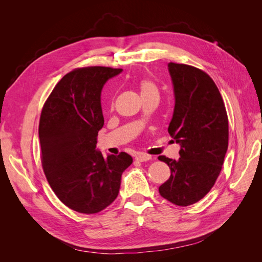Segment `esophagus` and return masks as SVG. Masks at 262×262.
I'll use <instances>...</instances> for the list:
<instances>
[{"mask_svg": "<svg viewBox=\"0 0 262 262\" xmlns=\"http://www.w3.org/2000/svg\"><path fill=\"white\" fill-rule=\"evenodd\" d=\"M136 160L139 162H147L149 160H152V156L146 155V154H138L136 156Z\"/></svg>", "mask_w": 262, "mask_h": 262, "instance_id": "1", "label": "esophagus"}]
</instances>
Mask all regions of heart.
Listing matches in <instances>:
<instances>
[{"label":"heart","mask_w":262,"mask_h":262,"mask_svg":"<svg viewBox=\"0 0 262 262\" xmlns=\"http://www.w3.org/2000/svg\"><path fill=\"white\" fill-rule=\"evenodd\" d=\"M139 90L141 93V96H146V95H150V94H158V90L156 84L149 80V78H142V80L139 82L138 84ZM114 102L113 100L110 101V106H113Z\"/></svg>","instance_id":"obj_1"}]
</instances>
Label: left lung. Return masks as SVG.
Here are the masks:
<instances>
[{
  "mask_svg": "<svg viewBox=\"0 0 262 262\" xmlns=\"http://www.w3.org/2000/svg\"><path fill=\"white\" fill-rule=\"evenodd\" d=\"M168 71L175 92L168 132L181 148L178 161L158 156L170 168L169 179L158 191L169 202L188 207L204 198L220 175L228 147V118L209 74L173 62L168 63Z\"/></svg>",
  "mask_w": 262,
  "mask_h": 262,
  "instance_id": "8db88e82",
  "label": "left lung"
}]
</instances>
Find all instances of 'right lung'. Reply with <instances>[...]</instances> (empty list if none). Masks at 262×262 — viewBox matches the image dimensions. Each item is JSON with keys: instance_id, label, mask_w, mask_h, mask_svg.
I'll use <instances>...</instances> for the list:
<instances>
[{"instance_id": "1", "label": "right lung", "mask_w": 262, "mask_h": 262, "mask_svg": "<svg viewBox=\"0 0 262 262\" xmlns=\"http://www.w3.org/2000/svg\"><path fill=\"white\" fill-rule=\"evenodd\" d=\"M122 69L77 68L54 86L41 110L39 140L47 180L71 210L95 214L118 196L122 172L132 164L124 152L107 157L96 150L104 125L100 93Z\"/></svg>"}]
</instances>
